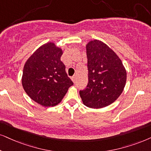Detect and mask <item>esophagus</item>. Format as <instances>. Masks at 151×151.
Wrapping results in <instances>:
<instances>
[{"label":"esophagus","mask_w":151,"mask_h":151,"mask_svg":"<svg viewBox=\"0 0 151 151\" xmlns=\"http://www.w3.org/2000/svg\"><path fill=\"white\" fill-rule=\"evenodd\" d=\"M72 81L74 82V83H75V81H76V76L75 75H74L73 77H72Z\"/></svg>","instance_id":"esophagus-1"}]
</instances>
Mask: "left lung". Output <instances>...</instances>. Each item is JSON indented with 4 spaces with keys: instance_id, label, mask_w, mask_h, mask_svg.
Masks as SVG:
<instances>
[{
    "instance_id": "8db88e82",
    "label": "left lung",
    "mask_w": 151,
    "mask_h": 151,
    "mask_svg": "<svg viewBox=\"0 0 151 151\" xmlns=\"http://www.w3.org/2000/svg\"><path fill=\"white\" fill-rule=\"evenodd\" d=\"M88 83L79 91L83 104L100 109L110 105L121 95L125 88L127 72L117 54L98 40L86 45Z\"/></svg>"
}]
</instances>
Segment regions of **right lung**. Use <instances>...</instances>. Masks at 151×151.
<instances>
[{
  "label": "right lung",
  "instance_id": "add662e5",
  "mask_svg": "<svg viewBox=\"0 0 151 151\" xmlns=\"http://www.w3.org/2000/svg\"><path fill=\"white\" fill-rule=\"evenodd\" d=\"M62 54V49L50 42L39 47L24 65L23 88L32 100L42 106L57 105L73 85L60 60Z\"/></svg>",
  "mask_w": 151,
  "mask_h": 151
}]
</instances>
